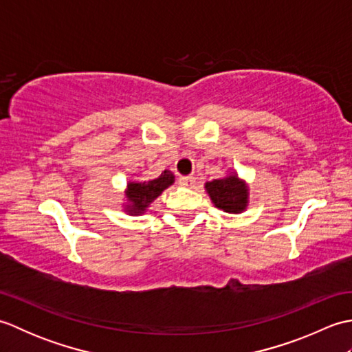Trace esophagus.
Here are the masks:
<instances>
[{
	"mask_svg": "<svg viewBox=\"0 0 352 352\" xmlns=\"http://www.w3.org/2000/svg\"><path fill=\"white\" fill-rule=\"evenodd\" d=\"M178 182H180V184H183V186H193V184H195V177H193V175H182L180 178H178Z\"/></svg>",
	"mask_w": 352,
	"mask_h": 352,
	"instance_id": "obj_1",
	"label": "esophagus"
}]
</instances>
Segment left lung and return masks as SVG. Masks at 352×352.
<instances>
[{
	"instance_id": "1",
	"label": "left lung",
	"mask_w": 352,
	"mask_h": 352,
	"mask_svg": "<svg viewBox=\"0 0 352 352\" xmlns=\"http://www.w3.org/2000/svg\"><path fill=\"white\" fill-rule=\"evenodd\" d=\"M206 189L214 206L228 213H241L245 210L248 192L245 184L236 175L206 183Z\"/></svg>"
}]
</instances>
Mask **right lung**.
<instances>
[{
    "mask_svg": "<svg viewBox=\"0 0 352 352\" xmlns=\"http://www.w3.org/2000/svg\"><path fill=\"white\" fill-rule=\"evenodd\" d=\"M174 183V175L170 170H163L162 175L151 182L142 183H129V190H126V198L130 199V213L139 214L146 210L148 204L160 195V193L169 188Z\"/></svg>",
    "mask_w": 352,
    "mask_h": 352,
    "instance_id": "obj_1",
    "label": "right lung"
}]
</instances>
